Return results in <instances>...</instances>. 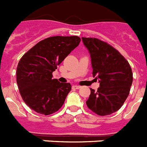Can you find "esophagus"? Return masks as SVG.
Wrapping results in <instances>:
<instances>
[{
	"mask_svg": "<svg viewBox=\"0 0 147 147\" xmlns=\"http://www.w3.org/2000/svg\"><path fill=\"white\" fill-rule=\"evenodd\" d=\"M73 88H74V89H80L81 87L80 85H73Z\"/></svg>",
	"mask_w": 147,
	"mask_h": 147,
	"instance_id": "esophagus-1",
	"label": "esophagus"
}]
</instances>
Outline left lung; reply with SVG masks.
Listing matches in <instances>:
<instances>
[{
    "mask_svg": "<svg viewBox=\"0 0 147 147\" xmlns=\"http://www.w3.org/2000/svg\"><path fill=\"white\" fill-rule=\"evenodd\" d=\"M82 39L90 54L93 76L100 84L96 91L90 88L87 106L98 115H110L121 107L129 95L133 80L132 68L119 51L107 42L92 37Z\"/></svg>",
    "mask_w": 147,
    "mask_h": 147,
    "instance_id": "8db88e82",
    "label": "left lung"
}]
</instances>
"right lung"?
Returning a JSON list of instances; mask_svg holds the SVG:
<instances>
[{
	"label": "right lung",
	"mask_w": 147,
	"mask_h": 147,
	"mask_svg": "<svg viewBox=\"0 0 147 147\" xmlns=\"http://www.w3.org/2000/svg\"><path fill=\"white\" fill-rule=\"evenodd\" d=\"M80 41L77 36L48 37L22 57L17 67V84L22 98L32 110L47 115L62 107L71 85L53 79L52 73Z\"/></svg>",
	"instance_id": "obj_1"
}]
</instances>
